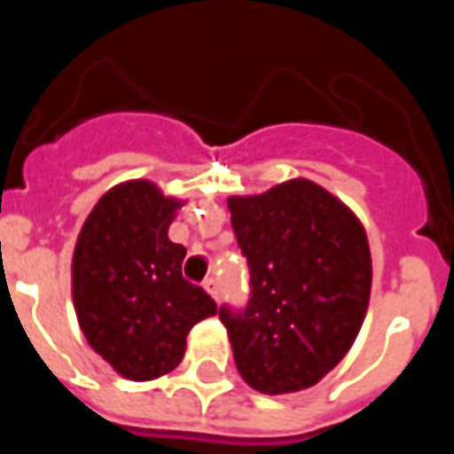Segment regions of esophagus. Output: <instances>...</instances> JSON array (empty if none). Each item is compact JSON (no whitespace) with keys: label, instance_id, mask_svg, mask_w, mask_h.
<instances>
[{"label":"esophagus","instance_id":"esophagus-1","mask_svg":"<svg viewBox=\"0 0 454 454\" xmlns=\"http://www.w3.org/2000/svg\"><path fill=\"white\" fill-rule=\"evenodd\" d=\"M204 289H207L208 294L214 296V299H218V279L216 277H207V279H204Z\"/></svg>","mask_w":454,"mask_h":454}]
</instances>
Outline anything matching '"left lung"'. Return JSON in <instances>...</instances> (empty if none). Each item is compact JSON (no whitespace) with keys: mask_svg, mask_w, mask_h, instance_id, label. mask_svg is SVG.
Wrapping results in <instances>:
<instances>
[{"mask_svg":"<svg viewBox=\"0 0 454 454\" xmlns=\"http://www.w3.org/2000/svg\"><path fill=\"white\" fill-rule=\"evenodd\" d=\"M228 208L250 267L246 309H218L238 372L262 394L309 389L345 357L367 314L364 228L309 179L231 197Z\"/></svg>","mask_w":454,"mask_h":454,"instance_id":"8db88e82","label":"left lung"}]
</instances>
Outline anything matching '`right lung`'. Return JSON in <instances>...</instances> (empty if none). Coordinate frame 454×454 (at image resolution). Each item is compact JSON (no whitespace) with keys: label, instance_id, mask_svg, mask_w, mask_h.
Masks as SVG:
<instances>
[{"label":"right lung","instance_id":"right-lung-1","mask_svg":"<svg viewBox=\"0 0 454 454\" xmlns=\"http://www.w3.org/2000/svg\"><path fill=\"white\" fill-rule=\"evenodd\" d=\"M179 207L153 182H123L97 201L74 246L80 328L126 380L175 370L192 325L216 314V301L182 277L184 246L168 238Z\"/></svg>","mask_w":454,"mask_h":454}]
</instances>
